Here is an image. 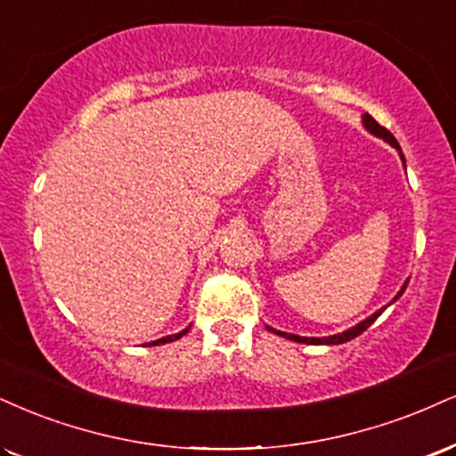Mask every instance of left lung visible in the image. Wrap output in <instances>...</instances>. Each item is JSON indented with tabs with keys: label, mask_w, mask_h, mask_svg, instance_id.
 Returning a JSON list of instances; mask_svg holds the SVG:
<instances>
[{
	"label": "left lung",
	"mask_w": 456,
	"mask_h": 456,
	"mask_svg": "<svg viewBox=\"0 0 456 456\" xmlns=\"http://www.w3.org/2000/svg\"><path fill=\"white\" fill-rule=\"evenodd\" d=\"M363 127L370 131L371 135H376V138H380V140H385L387 144H391L393 148H397V152H399V157H402V163H403V167H405V157H403V152H402V146L397 144V140H395V135L391 134V131L388 129H385L382 127V125H378L374 118L370 117V114H363ZM408 282L410 281H405L403 282V287L399 289V293L395 295L393 297V301L391 304H395V301H397L399 297H402L403 295V290H405V287H408ZM391 304H387L385 308H380V310H376L374 314L371 316H367L365 321H361V322H356L354 327H350V329H346V331H342V333H336V336H327V338H301V336H295V333H287V331H278V329H273V327H267L270 329L272 333H276V336H282V338H287V339H290V342H299V344H325V346H336V344H344V342H350V339H354L356 336H361V333L365 331L367 327L371 325V322L376 321L378 316L382 314V312H385L388 305Z\"/></svg>",
	"instance_id": "left-lung-1"
}]
</instances>
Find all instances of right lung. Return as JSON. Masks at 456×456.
Returning <instances> with one entry per match:
<instances>
[{
  "instance_id": "obj_1",
  "label": "right lung",
  "mask_w": 456,
  "mask_h": 456,
  "mask_svg": "<svg viewBox=\"0 0 456 456\" xmlns=\"http://www.w3.org/2000/svg\"><path fill=\"white\" fill-rule=\"evenodd\" d=\"M189 329H191V325L186 327V329H183V331H178V333H174V336H167V338H161V339H155V342H151V346H159V344H167V342H174V339H180L184 336V333H189Z\"/></svg>"
}]
</instances>
